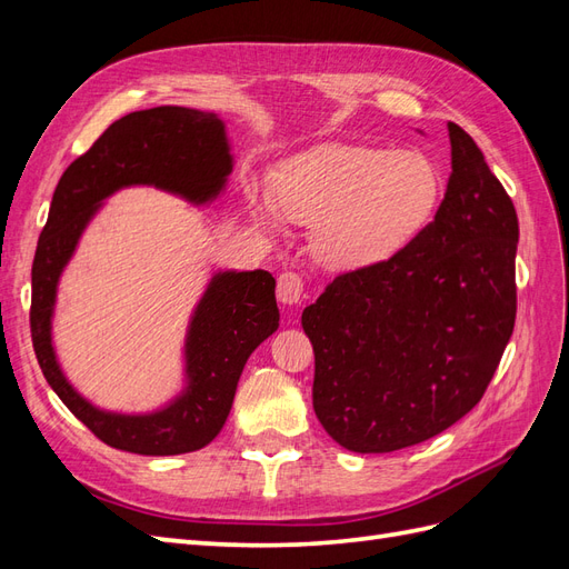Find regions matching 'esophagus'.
Instances as JSON below:
<instances>
[{
	"instance_id": "1",
	"label": "esophagus",
	"mask_w": 569,
	"mask_h": 569,
	"mask_svg": "<svg viewBox=\"0 0 569 569\" xmlns=\"http://www.w3.org/2000/svg\"><path fill=\"white\" fill-rule=\"evenodd\" d=\"M278 299L284 306H297L303 299V280L297 272H282L278 278Z\"/></svg>"
}]
</instances>
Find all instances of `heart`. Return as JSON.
Listing matches in <instances>:
<instances>
[{
	"label": "heart",
	"mask_w": 569,
	"mask_h": 569,
	"mask_svg": "<svg viewBox=\"0 0 569 569\" xmlns=\"http://www.w3.org/2000/svg\"><path fill=\"white\" fill-rule=\"evenodd\" d=\"M439 168L418 151L327 147L284 163L272 201L253 199L263 222L274 213L316 226L313 251L332 270H363L403 251L435 216Z\"/></svg>",
	"instance_id": "obj_1"
}]
</instances>
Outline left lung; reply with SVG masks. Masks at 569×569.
<instances>
[{"label": "left lung", "mask_w": 569, "mask_h": 569, "mask_svg": "<svg viewBox=\"0 0 569 569\" xmlns=\"http://www.w3.org/2000/svg\"><path fill=\"white\" fill-rule=\"evenodd\" d=\"M449 140L451 178L435 220L303 308L316 416L356 453L406 449L468 416L512 335L518 213L472 137L449 123Z\"/></svg>", "instance_id": "left-lung-1"}]
</instances>
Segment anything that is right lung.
I'll use <instances>...</instances> for the list:
<instances>
[{
	"label": "right lung",
	"mask_w": 569,
	"mask_h": 569,
	"mask_svg": "<svg viewBox=\"0 0 569 569\" xmlns=\"http://www.w3.org/2000/svg\"><path fill=\"white\" fill-rule=\"evenodd\" d=\"M226 123L211 111L157 107L128 113L61 176L32 261L30 332L44 380L66 408L113 449L178 456L211 443L226 425L239 375L258 343L280 327L268 270H218L184 337V389L168 406L130 416L92 406L66 380L51 341L57 289L84 228L104 199L147 184L189 203H209L232 173Z\"/></svg>",
	"instance_id": "1"
}]
</instances>
